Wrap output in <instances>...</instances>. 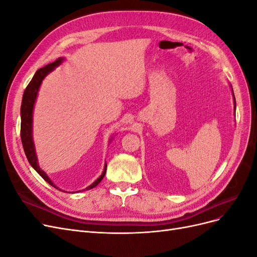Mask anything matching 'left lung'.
Returning <instances> with one entry per match:
<instances>
[{
    "label": "left lung",
    "mask_w": 257,
    "mask_h": 257,
    "mask_svg": "<svg viewBox=\"0 0 257 257\" xmlns=\"http://www.w3.org/2000/svg\"><path fill=\"white\" fill-rule=\"evenodd\" d=\"M234 98H235V96H234ZM235 104H236V103H235Z\"/></svg>",
    "instance_id": "1"
}]
</instances>
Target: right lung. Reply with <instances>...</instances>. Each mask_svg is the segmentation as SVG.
<instances>
[{"instance_id": "1", "label": "right lung", "mask_w": 257, "mask_h": 257, "mask_svg": "<svg viewBox=\"0 0 257 257\" xmlns=\"http://www.w3.org/2000/svg\"><path fill=\"white\" fill-rule=\"evenodd\" d=\"M62 60H63V59L59 58L54 62H52V63L40 68L35 73L32 80L30 81V83L28 84V87L25 90V93H23L22 103H21V110H20V112H21L20 136H21L23 150H25L27 159H28L30 164L32 165V167L36 170L38 174L42 176L44 180L47 181L52 186H54V184L48 178V176L46 175L43 172V170L40 168V166H38V163H37L36 154H35V150H34V145H33V141H32V113H33V107H34L35 99H36V96H37V92H38V89H40V85H41L43 79L45 78L46 75L50 73L52 69H54V67L58 66L61 63ZM106 168H107V166H105L103 174L100 175V177L97 179V180L94 183H92L90 186H88V188L85 190H90V189L95 188V186L100 181H102V179L104 178V176L106 174ZM54 188H56V186H54Z\"/></svg>"}]
</instances>
